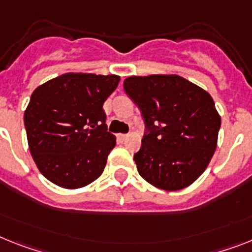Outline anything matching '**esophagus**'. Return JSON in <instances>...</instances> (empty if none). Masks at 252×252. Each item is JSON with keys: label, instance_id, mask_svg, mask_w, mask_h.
Instances as JSON below:
<instances>
[{"label": "esophagus", "instance_id": "1", "mask_svg": "<svg viewBox=\"0 0 252 252\" xmlns=\"http://www.w3.org/2000/svg\"><path fill=\"white\" fill-rule=\"evenodd\" d=\"M119 139H122V141H124V139H126V137H128V134H119Z\"/></svg>", "mask_w": 252, "mask_h": 252}]
</instances>
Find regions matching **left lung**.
I'll use <instances>...</instances> for the list:
<instances>
[{
  "instance_id": "left-lung-1",
  "label": "left lung",
  "mask_w": 252,
  "mask_h": 252,
  "mask_svg": "<svg viewBox=\"0 0 252 252\" xmlns=\"http://www.w3.org/2000/svg\"><path fill=\"white\" fill-rule=\"evenodd\" d=\"M124 91L146 126L142 146L133 158L139 175L166 191L192 185L217 149L220 116L210 94L174 74L129 77Z\"/></svg>"
}]
</instances>
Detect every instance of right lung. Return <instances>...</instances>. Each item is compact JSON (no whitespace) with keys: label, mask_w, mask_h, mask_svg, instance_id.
<instances>
[{"label":"right lung","mask_w":252,"mask_h":252,"mask_svg":"<svg viewBox=\"0 0 252 252\" xmlns=\"http://www.w3.org/2000/svg\"><path fill=\"white\" fill-rule=\"evenodd\" d=\"M118 75L66 73L35 88L24 113L35 165L50 182L80 188L96 181L115 147L102 105Z\"/></svg>","instance_id":"obj_1"}]
</instances>
